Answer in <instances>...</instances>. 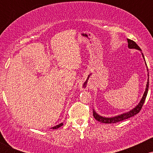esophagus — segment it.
Masks as SVG:
<instances>
[{"mask_svg":"<svg viewBox=\"0 0 153 153\" xmlns=\"http://www.w3.org/2000/svg\"><path fill=\"white\" fill-rule=\"evenodd\" d=\"M80 90L83 91V90H87L88 89V86L86 85H85V84H80Z\"/></svg>","mask_w":153,"mask_h":153,"instance_id":"34e87169","label":"esophagus"}]
</instances>
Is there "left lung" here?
<instances>
[{"label":"left lung","mask_w":153,"mask_h":153,"mask_svg":"<svg viewBox=\"0 0 153 153\" xmlns=\"http://www.w3.org/2000/svg\"><path fill=\"white\" fill-rule=\"evenodd\" d=\"M127 42H128V47H129V49H135V50L142 51L141 49H140V47H139L134 41H132V40L127 39ZM142 54H143V58L145 59L143 54L142 53ZM145 65H147L146 62H145ZM147 71H148V70H147ZM147 76H148V78H147L146 88H145V93H144L143 98H142L141 101H140V103H139L134 108H133V109H131V111H129L128 112H126V113L122 114L115 116V117H103L102 116H100L98 114L96 113L94 109H93V115H94V118L96 119V120L99 121V122L101 123H105V124H113V123H117V122H121V121L125 120V119L130 118V117L136 115L137 114H138L139 112H140V111L141 110L144 103H145V99H146L147 97V92H148V88H149V73H147Z\"/></svg>","instance_id":"obj_1"}]
</instances>
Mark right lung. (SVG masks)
Returning a JSON list of instances; mask_svg holds the SVG:
<instances>
[{"label":"right lung","mask_w":153,"mask_h":153,"mask_svg":"<svg viewBox=\"0 0 153 153\" xmlns=\"http://www.w3.org/2000/svg\"><path fill=\"white\" fill-rule=\"evenodd\" d=\"M62 125H63V123H60V124H57V125L54 126V127H52V128H51V129H57V128H59V127H62Z\"/></svg>","instance_id":"obj_1"}]
</instances>
